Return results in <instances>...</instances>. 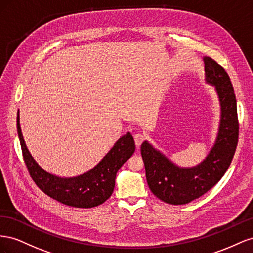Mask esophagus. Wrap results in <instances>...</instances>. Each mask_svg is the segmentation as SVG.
<instances>
[{"mask_svg":"<svg viewBox=\"0 0 253 253\" xmlns=\"http://www.w3.org/2000/svg\"><path fill=\"white\" fill-rule=\"evenodd\" d=\"M133 138H134V143H135V145L138 146V147H139V146L141 145V144L143 143L144 139H145V138H144V135H143L142 133H135Z\"/></svg>","mask_w":253,"mask_h":253,"instance_id":"obj_1","label":"esophagus"}]
</instances>
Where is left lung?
I'll return each mask as SVG.
<instances>
[{
    "mask_svg": "<svg viewBox=\"0 0 253 253\" xmlns=\"http://www.w3.org/2000/svg\"><path fill=\"white\" fill-rule=\"evenodd\" d=\"M204 61L206 79L215 85L221 107L217 139L206 160L195 168L181 169L146 141L141 145L149 189L170 205H185L210 191L230 167L239 142L236 98L230 77L211 57H205Z\"/></svg>",
    "mask_w": 253,
    "mask_h": 253,
    "instance_id": "left-lung-1",
    "label": "left lung"
}]
</instances>
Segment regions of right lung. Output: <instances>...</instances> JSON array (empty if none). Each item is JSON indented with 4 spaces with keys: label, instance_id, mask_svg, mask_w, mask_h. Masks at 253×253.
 I'll return each instance as SVG.
<instances>
[{
    "label": "right lung",
    "instance_id": "obj_1",
    "mask_svg": "<svg viewBox=\"0 0 253 253\" xmlns=\"http://www.w3.org/2000/svg\"><path fill=\"white\" fill-rule=\"evenodd\" d=\"M18 135L28 172L39 189L59 203L75 208H93L111 196L118 170L134 153V141L127 132L117 141L111 150L94 169L73 178H60L43 170L28 151L17 117Z\"/></svg>",
    "mask_w": 253,
    "mask_h": 253
}]
</instances>
